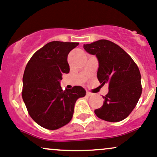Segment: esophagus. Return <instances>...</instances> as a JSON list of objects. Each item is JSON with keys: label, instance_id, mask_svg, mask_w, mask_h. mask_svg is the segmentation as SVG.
<instances>
[{"label": "esophagus", "instance_id": "esophagus-1", "mask_svg": "<svg viewBox=\"0 0 157 157\" xmlns=\"http://www.w3.org/2000/svg\"><path fill=\"white\" fill-rule=\"evenodd\" d=\"M86 94H87V97H90V96L93 95V94H91V93L88 92V91H87V93H86Z\"/></svg>", "mask_w": 157, "mask_h": 157}]
</instances>
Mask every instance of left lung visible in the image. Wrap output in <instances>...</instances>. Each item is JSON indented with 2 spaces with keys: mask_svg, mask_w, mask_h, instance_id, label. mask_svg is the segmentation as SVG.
<instances>
[{
  "mask_svg": "<svg viewBox=\"0 0 157 157\" xmlns=\"http://www.w3.org/2000/svg\"><path fill=\"white\" fill-rule=\"evenodd\" d=\"M87 53L99 62L97 78L109 83L103 105L94 111L99 118L109 122L123 121L136 107L141 97V74L132 58L119 45L106 40L84 45Z\"/></svg>",
  "mask_w": 157,
  "mask_h": 157,
  "instance_id": "1",
  "label": "left lung"
}]
</instances>
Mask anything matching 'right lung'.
<instances>
[{"label":"right lung","mask_w":157,"mask_h":157,"mask_svg":"<svg viewBox=\"0 0 157 157\" xmlns=\"http://www.w3.org/2000/svg\"><path fill=\"white\" fill-rule=\"evenodd\" d=\"M78 43L53 41L33 54L23 75L22 99L31 118L45 129H58L71 121L75 102L86 94L81 86L62 90L69 73L67 56Z\"/></svg>","instance_id":"obj_1"}]
</instances>
